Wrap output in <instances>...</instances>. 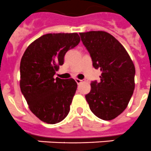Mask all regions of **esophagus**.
I'll return each mask as SVG.
<instances>
[{"instance_id": "34e87169", "label": "esophagus", "mask_w": 151, "mask_h": 151, "mask_svg": "<svg viewBox=\"0 0 151 151\" xmlns=\"http://www.w3.org/2000/svg\"><path fill=\"white\" fill-rule=\"evenodd\" d=\"M75 81H76V82H77V84H80V83H81V82H82V81H82V80L77 79H77H75Z\"/></svg>"}]
</instances>
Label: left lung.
<instances>
[{
	"label": "left lung",
	"instance_id": "obj_1",
	"mask_svg": "<svg viewBox=\"0 0 151 151\" xmlns=\"http://www.w3.org/2000/svg\"><path fill=\"white\" fill-rule=\"evenodd\" d=\"M93 66L102 72L85 96L92 112L103 120H112L128 106L134 90L135 68L122 45L104 31L81 32Z\"/></svg>",
	"mask_w": 151,
	"mask_h": 151
}]
</instances>
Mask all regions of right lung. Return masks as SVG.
Returning <instances> with one entry per match:
<instances>
[{"mask_svg": "<svg viewBox=\"0 0 151 151\" xmlns=\"http://www.w3.org/2000/svg\"><path fill=\"white\" fill-rule=\"evenodd\" d=\"M79 35L48 33L32 42L20 61L19 86L31 112L41 121L56 124L65 119L77 90L74 79L54 78L68 50L79 44Z\"/></svg>", "mask_w": 151, "mask_h": 151, "instance_id": "1", "label": "right lung"}]
</instances>
